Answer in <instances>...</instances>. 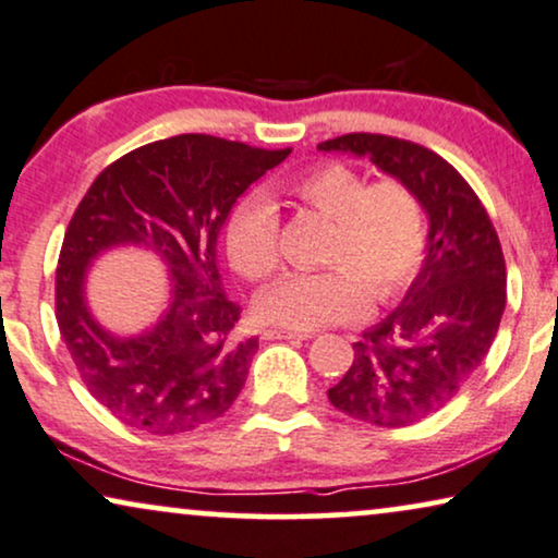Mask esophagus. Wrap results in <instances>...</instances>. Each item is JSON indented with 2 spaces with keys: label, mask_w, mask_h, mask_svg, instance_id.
Instances as JSON below:
<instances>
[{
  "label": "esophagus",
  "mask_w": 558,
  "mask_h": 558,
  "mask_svg": "<svg viewBox=\"0 0 558 558\" xmlns=\"http://www.w3.org/2000/svg\"><path fill=\"white\" fill-rule=\"evenodd\" d=\"M308 335L303 331H293V329H280V327H270L263 329V340H306Z\"/></svg>",
  "instance_id": "esophagus-1"
}]
</instances>
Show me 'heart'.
<instances>
[{"instance_id": "1", "label": "heart", "mask_w": 558, "mask_h": 558, "mask_svg": "<svg viewBox=\"0 0 558 558\" xmlns=\"http://www.w3.org/2000/svg\"><path fill=\"white\" fill-rule=\"evenodd\" d=\"M288 190L306 208L331 218L324 263L316 272H291L257 301L265 322L316 329L355 319L373 303L399 299L425 265L429 227L422 197L409 182L324 161ZM227 255L242 278L263 283L280 267V214L265 195L239 201L227 221Z\"/></svg>"}]
</instances>
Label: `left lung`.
I'll return each instance as SVG.
<instances>
[{
    "label": "left lung",
    "mask_w": 558,
    "mask_h": 558,
    "mask_svg": "<svg viewBox=\"0 0 558 558\" xmlns=\"http://www.w3.org/2000/svg\"><path fill=\"white\" fill-rule=\"evenodd\" d=\"M322 151H352L417 190L429 216L425 265L397 312L363 331L329 401L352 420L409 427L440 412L495 342L507 303L502 244L484 203L440 154L384 133H344Z\"/></svg>",
    "instance_id": "left-lung-1"
}]
</instances>
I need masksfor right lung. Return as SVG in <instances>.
<instances>
[{
	"instance_id": "add662e5",
	"label": "right lung",
	"mask_w": 558,
	"mask_h": 558,
	"mask_svg": "<svg viewBox=\"0 0 558 558\" xmlns=\"http://www.w3.org/2000/svg\"><path fill=\"white\" fill-rule=\"evenodd\" d=\"M288 154L182 133L123 154L84 193L56 267V322L87 391L116 420L178 435L234 404L257 337L234 335L242 308L223 295L216 239L236 197ZM118 243L149 245L175 280L162 322L131 341L108 336L83 303L86 265Z\"/></svg>"
}]
</instances>
